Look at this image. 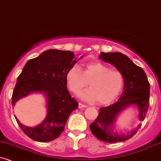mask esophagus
<instances>
[{"mask_svg": "<svg viewBox=\"0 0 161 161\" xmlns=\"http://www.w3.org/2000/svg\"><path fill=\"white\" fill-rule=\"evenodd\" d=\"M87 107V106H86V105H85V104H82V103H79V108H86Z\"/></svg>", "mask_w": 161, "mask_h": 161, "instance_id": "1", "label": "esophagus"}]
</instances>
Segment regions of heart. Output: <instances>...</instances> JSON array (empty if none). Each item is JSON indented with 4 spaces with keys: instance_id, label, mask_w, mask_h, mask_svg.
I'll use <instances>...</instances> for the list:
<instances>
[{
    "instance_id": "obj_1",
    "label": "heart",
    "mask_w": 161,
    "mask_h": 161,
    "mask_svg": "<svg viewBox=\"0 0 161 161\" xmlns=\"http://www.w3.org/2000/svg\"><path fill=\"white\" fill-rule=\"evenodd\" d=\"M65 79L69 89L74 93L89 84L90 88L79 92L78 96L89 102L97 100L99 104H107L114 100L124 84V78L119 71L111 69L97 61L86 63L82 71L78 65L69 68Z\"/></svg>"
}]
</instances>
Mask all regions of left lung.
<instances>
[{"label":"left lung","instance_id":"left-lung-1","mask_svg":"<svg viewBox=\"0 0 161 161\" xmlns=\"http://www.w3.org/2000/svg\"><path fill=\"white\" fill-rule=\"evenodd\" d=\"M99 57L123 74L124 86L123 95L117 102L100 108L97 118L89 126L91 132L96 138L107 143L125 141L136 134L141 124L130 133L119 134L114 131L116 117L129 106H136L139 109V119L144 120L150 105V83L143 69L120 52H101Z\"/></svg>","mask_w":161,"mask_h":161}]
</instances>
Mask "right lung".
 Instances as JSON below:
<instances>
[{
  "mask_svg": "<svg viewBox=\"0 0 161 161\" xmlns=\"http://www.w3.org/2000/svg\"><path fill=\"white\" fill-rule=\"evenodd\" d=\"M75 63L73 52L49 49L28 60L18 77L12 94V106L33 92H40L46 97L47 116L40 124L29 127L15 117L22 131L33 140L49 142L58 137L64 131L69 115L79 106L68 90L65 79L68 69Z\"/></svg>",
  "mask_w": 161,
  "mask_h": 161,
  "instance_id": "right-lung-1",
  "label": "right lung"
}]
</instances>
